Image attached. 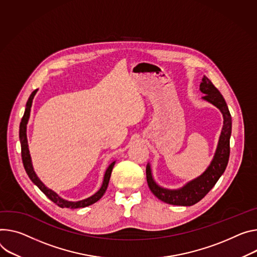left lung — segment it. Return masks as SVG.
<instances>
[{
  "label": "left lung",
  "mask_w": 257,
  "mask_h": 257,
  "mask_svg": "<svg viewBox=\"0 0 257 257\" xmlns=\"http://www.w3.org/2000/svg\"><path fill=\"white\" fill-rule=\"evenodd\" d=\"M200 91L204 93L203 100L216 106L223 116V125L218 139L217 148L212 161L207 169L198 177L186 182L176 190L165 189L159 185L153 176L150 163L147 165V180L152 193L161 201L177 206H192L201 201L211 190L223 174L229 158V138L231 134V116L226 102L220 92L206 76L200 84Z\"/></svg>",
  "instance_id": "1"
}]
</instances>
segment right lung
Wrapping results in <instances>:
<instances>
[{"label":"right lung","instance_id":"1","mask_svg":"<svg viewBox=\"0 0 257 257\" xmlns=\"http://www.w3.org/2000/svg\"><path fill=\"white\" fill-rule=\"evenodd\" d=\"M38 92V89H36L29 98L27 105H26V110H25V114H23L21 122H20V126H19V139H20V145H21V157H22V162H23V166H25V169L29 175V177L31 178V180L38 186V188L47 196L52 202H54L56 205H58L61 208H68V209H77V208H84L87 207L89 205L94 204L95 202H97L105 193L107 185H108V181L110 178V174H111V170L114 166L115 161L111 162L110 164L108 165V167L106 168L104 175H103V180H102V184L100 186V189L94 194L92 195L84 200H80V201H67L63 198H61L58 194H56L54 191L48 189L46 186L41 179L38 177V175L36 174L34 167H33V163H32V158H31V154H30V150H29V144H28V136H27V126L30 120V115H31V108H32V104H33V99L36 95V93Z\"/></svg>","mask_w":257,"mask_h":257}]
</instances>
